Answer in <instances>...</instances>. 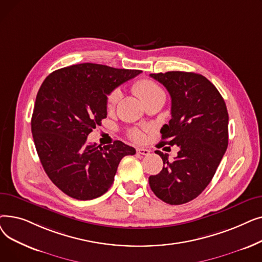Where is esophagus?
Returning a JSON list of instances; mask_svg holds the SVG:
<instances>
[{"label": "esophagus", "instance_id": "esophagus-1", "mask_svg": "<svg viewBox=\"0 0 262 262\" xmlns=\"http://www.w3.org/2000/svg\"><path fill=\"white\" fill-rule=\"evenodd\" d=\"M137 153L140 154V155H144V156H147L149 155L150 150L148 148H144V147H138L137 148Z\"/></svg>", "mask_w": 262, "mask_h": 262}]
</instances>
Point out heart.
<instances>
[{"label": "heart", "instance_id": "obj_1", "mask_svg": "<svg viewBox=\"0 0 262 262\" xmlns=\"http://www.w3.org/2000/svg\"><path fill=\"white\" fill-rule=\"evenodd\" d=\"M134 92L139 96L140 100L144 102L145 104L153 100L159 95H164L162 89L156 84L155 81L149 80V79H140L136 81L133 86ZM121 98V92L119 89H115L107 95L106 99V107L108 110H112L117 105L118 101ZM129 137L134 140L139 142L143 139V134L141 130L134 128L129 130Z\"/></svg>", "mask_w": 262, "mask_h": 262}]
</instances>
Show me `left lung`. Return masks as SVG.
<instances>
[{"label": "left lung", "mask_w": 262, "mask_h": 262, "mask_svg": "<svg viewBox=\"0 0 262 262\" xmlns=\"http://www.w3.org/2000/svg\"><path fill=\"white\" fill-rule=\"evenodd\" d=\"M171 95V120L161 127L159 147L180 146L172 162L156 150L163 168L148 177L155 195L170 205L198 198L209 185L228 145L226 104L205 76L193 72L170 71L149 74Z\"/></svg>", "instance_id": "1"}]
</instances>
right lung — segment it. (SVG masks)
Listing matches in <instances>:
<instances>
[{"mask_svg":"<svg viewBox=\"0 0 262 262\" xmlns=\"http://www.w3.org/2000/svg\"><path fill=\"white\" fill-rule=\"evenodd\" d=\"M140 73L86 62L54 71L42 82L32 134L46 173L67 195L80 201L103 195L121 159L136 154L121 141L102 147L87 143V137L107 116V95Z\"/></svg>","mask_w":262,"mask_h":262,"instance_id":"right-lung-1","label":"right lung"}]
</instances>
